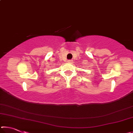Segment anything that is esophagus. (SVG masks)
Wrapping results in <instances>:
<instances>
[{"label": "esophagus", "instance_id": "1", "mask_svg": "<svg viewBox=\"0 0 133 133\" xmlns=\"http://www.w3.org/2000/svg\"><path fill=\"white\" fill-rule=\"evenodd\" d=\"M67 62L69 63H73V60H67Z\"/></svg>", "mask_w": 133, "mask_h": 133}]
</instances>
